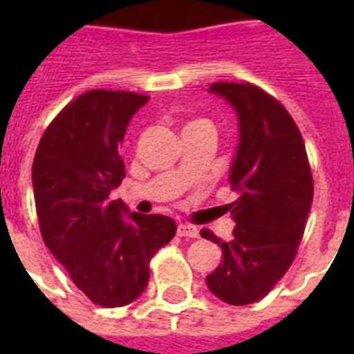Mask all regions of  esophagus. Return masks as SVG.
I'll use <instances>...</instances> for the list:
<instances>
[{"label":"esophagus","instance_id":"34e87169","mask_svg":"<svg viewBox=\"0 0 354 354\" xmlns=\"http://www.w3.org/2000/svg\"><path fill=\"white\" fill-rule=\"evenodd\" d=\"M178 235L180 237H199V230L195 227V225H187V223H180L178 225Z\"/></svg>","mask_w":354,"mask_h":354}]
</instances>
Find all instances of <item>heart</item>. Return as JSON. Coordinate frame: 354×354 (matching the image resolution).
<instances>
[{
  "instance_id": "1",
  "label": "heart",
  "mask_w": 354,
  "mask_h": 354,
  "mask_svg": "<svg viewBox=\"0 0 354 354\" xmlns=\"http://www.w3.org/2000/svg\"><path fill=\"white\" fill-rule=\"evenodd\" d=\"M195 123H201V121H195ZM195 123H192V124H195Z\"/></svg>"
}]
</instances>
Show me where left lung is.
Instances as JSON below:
<instances>
[{
    "label": "left lung",
    "instance_id": "obj_1",
    "mask_svg": "<svg viewBox=\"0 0 354 354\" xmlns=\"http://www.w3.org/2000/svg\"><path fill=\"white\" fill-rule=\"evenodd\" d=\"M239 117V146L227 205L235 220L230 241L203 230L222 246V261L207 277L208 290L231 305H248L271 292L294 261L313 203V176L301 132L281 102L250 83L208 88Z\"/></svg>",
    "mask_w": 354,
    "mask_h": 354
}]
</instances>
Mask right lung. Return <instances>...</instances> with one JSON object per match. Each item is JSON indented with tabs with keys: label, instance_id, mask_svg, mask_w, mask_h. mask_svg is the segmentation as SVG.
<instances>
[{
	"label": "right lung",
	"instance_id": "right-lung-1",
	"mask_svg": "<svg viewBox=\"0 0 354 354\" xmlns=\"http://www.w3.org/2000/svg\"><path fill=\"white\" fill-rule=\"evenodd\" d=\"M147 100L104 88L83 93L47 127L32 165L43 241L102 307L134 301L149 281V260L176 233L169 216L129 212L109 197L124 178L119 146Z\"/></svg>",
	"mask_w": 354,
	"mask_h": 354
}]
</instances>
